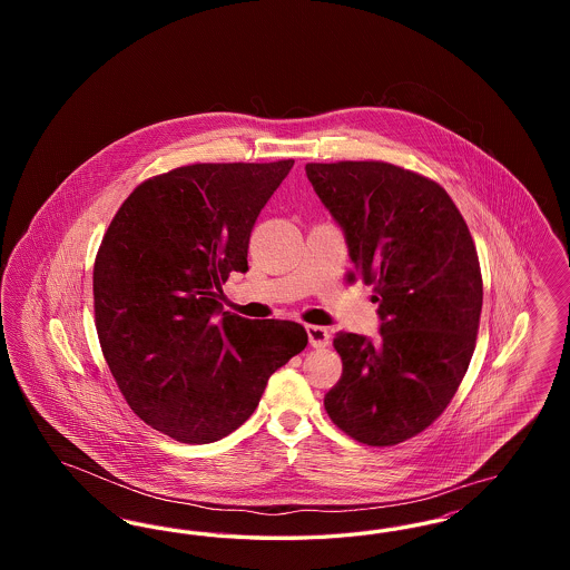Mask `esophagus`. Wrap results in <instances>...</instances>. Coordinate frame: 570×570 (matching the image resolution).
<instances>
[{
    "label": "esophagus",
    "mask_w": 570,
    "mask_h": 570,
    "mask_svg": "<svg viewBox=\"0 0 570 570\" xmlns=\"http://www.w3.org/2000/svg\"><path fill=\"white\" fill-rule=\"evenodd\" d=\"M305 331H307L309 344H312L314 348H325V346H328V328H326V326L307 325L305 326Z\"/></svg>",
    "instance_id": "obj_1"
}]
</instances>
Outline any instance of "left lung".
Here are the masks:
<instances>
[{"label":"left lung","instance_id":"left-lung-1","mask_svg":"<svg viewBox=\"0 0 570 570\" xmlns=\"http://www.w3.org/2000/svg\"><path fill=\"white\" fill-rule=\"evenodd\" d=\"M307 179L348 245V279L374 284L380 340L337 333L344 372L325 395L331 421L391 446L430 428L474 353L483 307L476 247L435 181L386 163L307 164Z\"/></svg>","mask_w":570,"mask_h":570}]
</instances>
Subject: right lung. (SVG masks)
Wrapping results in <instances>:
<instances>
[{"instance_id": "obj_1", "label": "right lung", "mask_w": 570, "mask_h": 570, "mask_svg": "<svg viewBox=\"0 0 570 570\" xmlns=\"http://www.w3.org/2000/svg\"><path fill=\"white\" fill-rule=\"evenodd\" d=\"M295 160L191 164L140 184L94 265L96 328L126 402L186 444L235 432L273 372L307 346L291 321L222 312V284L247 272L254 222Z\"/></svg>"}]
</instances>
